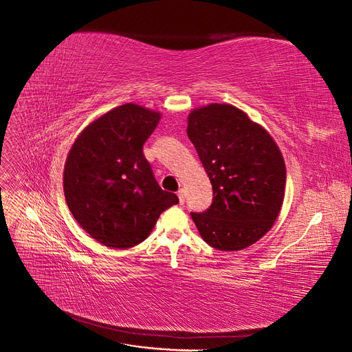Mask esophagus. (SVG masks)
<instances>
[{
  "mask_svg": "<svg viewBox=\"0 0 352 352\" xmlns=\"http://www.w3.org/2000/svg\"><path fill=\"white\" fill-rule=\"evenodd\" d=\"M177 197H179V202L180 204H185V190L184 189H179V192H177Z\"/></svg>",
  "mask_w": 352,
  "mask_h": 352,
  "instance_id": "1",
  "label": "esophagus"
}]
</instances>
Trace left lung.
Segmentation results:
<instances>
[{
  "instance_id": "1",
  "label": "left lung",
  "mask_w": 352,
  "mask_h": 352,
  "mask_svg": "<svg viewBox=\"0 0 352 352\" xmlns=\"http://www.w3.org/2000/svg\"><path fill=\"white\" fill-rule=\"evenodd\" d=\"M188 136L212 186V202L190 212L210 247L239 251L270 230L285 197L286 167L269 132L230 104L190 111Z\"/></svg>"
}]
</instances>
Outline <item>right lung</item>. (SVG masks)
I'll return each instance as SVG.
<instances>
[{"label": "right lung", "mask_w": 352, "mask_h": 352, "mask_svg": "<svg viewBox=\"0 0 352 352\" xmlns=\"http://www.w3.org/2000/svg\"><path fill=\"white\" fill-rule=\"evenodd\" d=\"M158 122L160 113L127 102L88 124L70 148L63 176L69 210L105 247H135L179 202L160 188L142 151Z\"/></svg>", "instance_id": "add662e5"}]
</instances>
